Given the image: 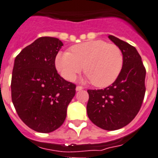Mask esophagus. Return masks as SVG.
<instances>
[{
	"instance_id": "obj_1",
	"label": "esophagus",
	"mask_w": 158,
	"mask_h": 158,
	"mask_svg": "<svg viewBox=\"0 0 158 158\" xmlns=\"http://www.w3.org/2000/svg\"><path fill=\"white\" fill-rule=\"evenodd\" d=\"M83 86H81V85H77V88H76V90L77 91H80V90H81V89H83Z\"/></svg>"
}]
</instances>
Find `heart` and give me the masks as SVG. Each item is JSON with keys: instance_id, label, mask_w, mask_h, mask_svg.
I'll return each mask as SVG.
<instances>
[{"instance_id": "1", "label": "heart", "mask_w": 158, "mask_h": 158, "mask_svg": "<svg viewBox=\"0 0 158 158\" xmlns=\"http://www.w3.org/2000/svg\"><path fill=\"white\" fill-rule=\"evenodd\" d=\"M123 64L122 51L104 40H91L70 48V52H60L55 59L58 72L64 79L73 81L83 70L88 80L97 87L111 85L120 73Z\"/></svg>"}]
</instances>
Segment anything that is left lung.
I'll list each match as a JSON object with an SVG mask.
<instances>
[{
  "instance_id": "obj_1",
  "label": "left lung",
  "mask_w": 158,
  "mask_h": 158,
  "mask_svg": "<svg viewBox=\"0 0 158 158\" xmlns=\"http://www.w3.org/2000/svg\"><path fill=\"white\" fill-rule=\"evenodd\" d=\"M108 38L122 51L123 68L112 85L87 90L86 108L92 123L104 130L114 131L128 124L140 110L145 94L146 70L133 46L113 35Z\"/></svg>"
}]
</instances>
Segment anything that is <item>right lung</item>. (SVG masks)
<instances>
[{"instance_id":"1","label":"right lung","mask_w":158,"mask_h":158,"mask_svg":"<svg viewBox=\"0 0 158 158\" xmlns=\"http://www.w3.org/2000/svg\"><path fill=\"white\" fill-rule=\"evenodd\" d=\"M62 46L56 38L40 37L14 60L12 102L23 123L39 132H52L63 124L76 94V85L61 77L56 69L55 59Z\"/></svg>"}]
</instances>
